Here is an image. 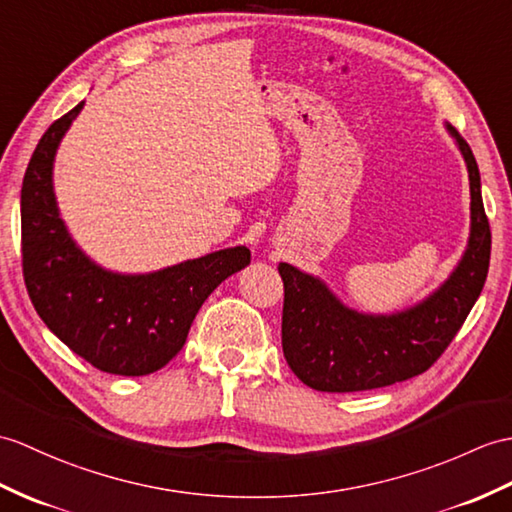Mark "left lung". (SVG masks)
<instances>
[{
	"instance_id": "obj_1",
	"label": "left lung",
	"mask_w": 512,
	"mask_h": 512,
	"mask_svg": "<svg viewBox=\"0 0 512 512\" xmlns=\"http://www.w3.org/2000/svg\"><path fill=\"white\" fill-rule=\"evenodd\" d=\"M445 128L469 172L471 224L465 253L434 292L397 312H358L344 305L320 277L285 261L279 264L285 288L283 355L305 386L320 392H358L421 375L449 347L478 301L491 259L480 170L458 130L447 122Z\"/></svg>"
}]
</instances>
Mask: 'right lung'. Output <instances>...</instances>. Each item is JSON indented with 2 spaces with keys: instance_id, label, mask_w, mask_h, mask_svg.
Masks as SVG:
<instances>
[{
  "instance_id": "add662e5",
  "label": "right lung",
  "mask_w": 512,
  "mask_h": 512,
  "mask_svg": "<svg viewBox=\"0 0 512 512\" xmlns=\"http://www.w3.org/2000/svg\"><path fill=\"white\" fill-rule=\"evenodd\" d=\"M82 100L45 130L21 187L23 279L47 329L95 368L139 377L183 349L207 296L251 264L231 246L152 272H115L71 237L54 192V159Z\"/></svg>"
}]
</instances>
